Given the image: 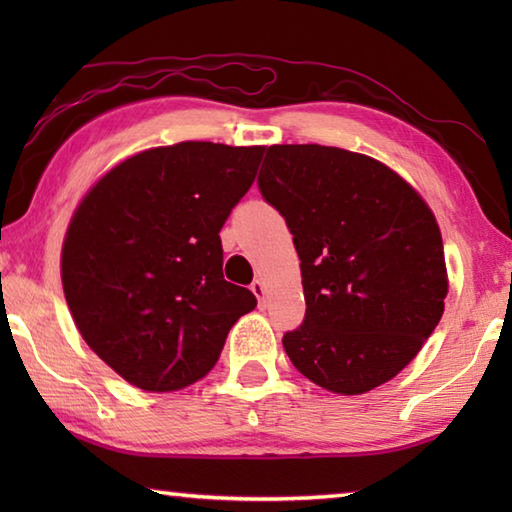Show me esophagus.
<instances>
[{"label": "esophagus", "mask_w": 512, "mask_h": 512, "mask_svg": "<svg viewBox=\"0 0 512 512\" xmlns=\"http://www.w3.org/2000/svg\"><path fill=\"white\" fill-rule=\"evenodd\" d=\"M250 291H253L257 296L259 307H266V284H264V280H255L253 284H250Z\"/></svg>", "instance_id": "obj_1"}]
</instances>
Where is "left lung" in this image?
Here are the masks:
<instances>
[{
	"mask_svg": "<svg viewBox=\"0 0 512 512\" xmlns=\"http://www.w3.org/2000/svg\"><path fill=\"white\" fill-rule=\"evenodd\" d=\"M257 183L300 257L307 311L282 339L293 366L339 395L391 381L445 311L431 207L384 162L336 146H268Z\"/></svg>",
	"mask_w": 512,
	"mask_h": 512,
	"instance_id": "obj_1",
	"label": "left lung"
}]
</instances>
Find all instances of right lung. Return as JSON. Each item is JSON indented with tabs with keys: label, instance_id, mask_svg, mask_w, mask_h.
<instances>
[{
	"label": "right lung",
	"instance_id": "obj_1",
	"mask_svg": "<svg viewBox=\"0 0 512 512\" xmlns=\"http://www.w3.org/2000/svg\"><path fill=\"white\" fill-rule=\"evenodd\" d=\"M266 146L178 142L121 160L67 225L60 277L90 350L149 393L214 368L257 300L223 280L219 232L253 185Z\"/></svg>",
	"mask_w": 512,
	"mask_h": 512
}]
</instances>
